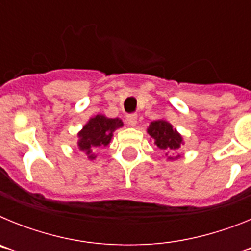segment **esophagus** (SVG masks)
Masks as SVG:
<instances>
[{
	"label": "esophagus",
	"instance_id": "obj_1",
	"mask_svg": "<svg viewBox=\"0 0 251 251\" xmlns=\"http://www.w3.org/2000/svg\"><path fill=\"white\" fill-rule=\"evenodd\" d=\"M127 123L130 127H136L137 126V114H129L127 117Z\"/></svg>",
	"mask_w": 251,
	"mask_h": 251
}]
</instances>
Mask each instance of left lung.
I'll list each match as a JSON object with an SVG mask.
<instances>
[{"label": "left lung", "mask_w": 251, "mask_h": 251, "mask_svg": "<svg viewBox=\"0 0 251 251\" xmlns=\"http://www.w3.org/2000/svg\"><path fill=\"white\" fill-rule=\"evenodd\" d=\"M147 133L151 138L154 139V145L165 153L167 161H175L181 158V154L174 156V153L181 148L185 143L183 137L178 133L176 128L166 119H157L151 122L147 128Z\"/></svg>", "instance_id": "1"}]
</instances>
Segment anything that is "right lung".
I'll use <instances>...</instances> for the list:
<instances>
[{
    "mask_svg": "<svg viewBox=\"0 0 251 251\" xmlns=\"http://www.w3.org/2000/svg\"><path fill=\"white\" fill-rule=\"evenodd\" d=\"M123 127L121 118H108L97 114L89 119L77 132V148L89 161L95 159V150L106 147L113 138V133Z\"/></svg>",
    "mask_w": 251,
    "mask_h": 251,
    "instance_id": "obj_1",
    "label": "right lung"
}]
</instances>
